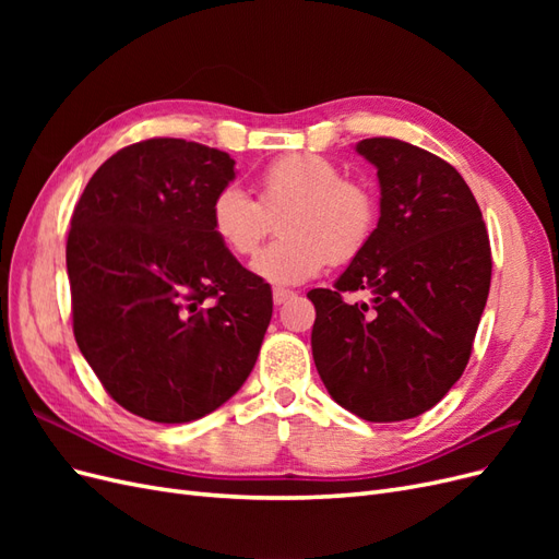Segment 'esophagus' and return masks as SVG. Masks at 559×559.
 I'll return each instance as SVG.
<instances>
[{"mask_svg":"<svg viewBox=\"0 0 559 559\" xmlns=\"http://www.w3.org/2000/svg\"><path fill=\"white\" fill-rule=\"evenodd\" d=\"M294 296H296L294 292H286V289H275V292H273V300H275V306H284V302L289 300V298H294Z\"/></svg>","mask_w":559,"mask_h":559,"instance_id":"1","label":"esophagus"}]
</instances>
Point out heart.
<instances>
[{
  "label": "heart",
  "instance_id": "b5f03b06",
  "mask_svg": "<svg viewBox=\"0 0 559 559\" xmlns=\"http://www.w3.org/2000/svg\"><path fill=\"white\" fill-rule=\"evenodd\" d=\"M259 200L226 186L212 200L210 228L233 257H251L280 222V242L251 261V273L275 286L317 277L331 261L347 263L370 242L378 200L368 186L345 179L329 158L292 154L270 163L257 179Z\"/></svg>",
  "mask_w": 559,
  "mask_h": 559
}]
</instances>
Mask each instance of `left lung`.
<instances>
[{
    "label": "left lung",
    "mask_w": 559,
    "mask_h": 559,
    "mask_svg": "<svg viewBox=\"0 0 559 559\" xmlns=\"http://www.w3.org/2000/svg\"><path fill=\"white\" fill-rule=\"evenodd\" d=\"M357 154L376 165L373 238L333 289H312V357L335 403L368 421L411 419L462 378L485 310L492 251L476 198L450 163L392 138ZM366 290L374 306L347 304Z\"/></svg>",
    "instance_id": "obj_1"
}]
</instances>
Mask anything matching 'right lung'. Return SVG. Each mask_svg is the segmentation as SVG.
<instances>
[{
	"label": "right lung",
	"instance_id": "1",
	"mask_svg": "<svg viewBox=\"0 0 559 559\" xmlns=\"http://www.w3.org/2000/svg\"><path fill=\"white\" fill-rule=\"evenodd\" d=\"M235 160L158 138L99 165L67 238L74 337L107 394L132 415L183 425L249 378L273 292L210 228Z\"/></svg>",
	"mask_w": 559,
	"mask_h": 559
}]
</instances>
